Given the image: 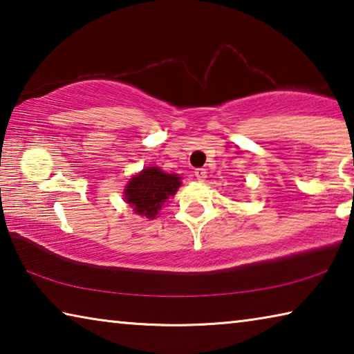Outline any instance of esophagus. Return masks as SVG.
Wrapping results in <instances>:
<instances>
[{"label":"esophagus","mask_w":354,"mask_h":354,"mask_svg":"<svg viewBox=\"0 0 354 354\" xmlns=\"http://www.w3.org/2000/svg\"><path fill=\"white\" fill-rule=\"evenodd\" d=\"M195 178L198 179V181H205V179L207 178L206 169H196V170H195Z\"/></svg>","instance_id":"34e87169"}]
</instances>
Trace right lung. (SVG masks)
<instances>
[{
    "mask_svg": "<svg viewBox=\"0 0 354 354\" xmlns=\"http://www.w3.org/2000/svg\"><path fill=\"white\" fill-rule=\"evenodd\" d=\"M179 185L181 178L175 173H165L159 167H147L129 179L124 189V201L136 214L156 218L165 200L176 194Z\"/></svg>",
    "mask_w": 354,
    "mask_h": 354,
    "instance_id": "1",
    "label": "right lung"
}]
</instances>
